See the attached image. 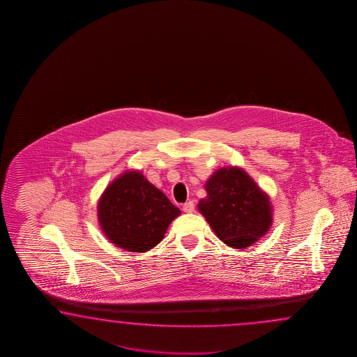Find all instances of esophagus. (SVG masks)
Listing matches in <instances>:
<instances>
[{
    "instance_id": "esophagus-1",
    "label": "esophagus",
    "mask_w": 357,
    "mask_h": 357,
    "mask_svg": "<svg viewBox=\"0 0 357 357\" xmlns=\"http://www.w3.org/2000/svg\"><path fill=\"white\" fill-rule=\"evenodd\" d=\"M194 209H195L194 202H188V203H185V204L182 205V211L185 213H192L194 212Z\"/></svg>"
}]
</instances>
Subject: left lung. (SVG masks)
<instances>
[{
  "mask_svg": "<svg viewBox=\"0 0 357 357\" xmlns=\"http://www.w3.org/2000/svg\"><path fill=\"white\" fill-rule=\"evenodd\" d=\"M199 211L228 246L248 248L266 235L272 223L266 194L241 168H222L205 185Z\"/></svg>",
  "mask_w": 357,
  "mask_h": 357,
  "instance_id": "left-lung-1",
  "label": "left lung"
}]
</instances>
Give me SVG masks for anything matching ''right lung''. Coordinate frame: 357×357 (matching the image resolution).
Instances as JSON below:
<instances>
[{
	"label": "right lung",
	"instance_id": "obj_1",
	"mask_svg": "<svg viewBox=\"0 0 357 357\" xmlns=\"http://www.w3.org/2000/svg\"><path fill=\"white\" fill-rule=\"evenodd\" d=\"M168 197L140 172H126L114 180L98 204L105 235L126 251L143 252L160 243L168 225L180 214Z\"/></svg>",
	"mask_w": 357,
	"mask_h": 357
}]
</instances>
